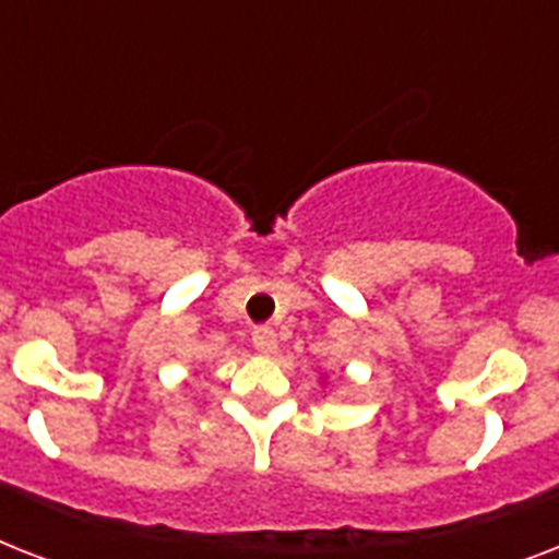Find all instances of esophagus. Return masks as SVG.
Instances as JSON below:
<instances>
[{
  "label": "esophagus",
  "instance_id": "obj_1",
  "mask_svg": "<svg viewBox=\"0 0 559 559\" xmlns=\"http://www.w3.org/2000/svg\"><path fill=\"white\" fill-rule=\"evenodd\" d=\"M252 345L261 354H272V350L278 348V333L272 331V328H266V324H261V328H254L252 331Z\"/></svg>",
  "mask_w": 559,
  "mask_h": 559
}]
</instances>
